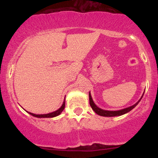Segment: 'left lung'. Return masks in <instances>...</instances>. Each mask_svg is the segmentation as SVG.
<instances>
[{"instance_id":"8db88e82","label":"left lung","mask_w":158,"mask_h":158,"mask_svg":"<svg viewBox=\"0 0 158 158\" xmlns=\"http://www.w3.org/2000/svg\"><path fill=\"white\" fill-rule=\"evenodd\" d=\"M143 94H144V93H143ZM143 96H142V97H141L140 99H139L138 102H137V103H135V104L134 105V106L128 107V108H124V109L119 110H106L101 109V108H99V107H97V106H96V104L94 102L93 99H92L91 95H90V92H89L90 106H91L92 109H93L94 111H95V113L97 114L98 115L102 116V117H117V116H121V115H123V114H125L128 113V112H129L130 110H131L132 109H133V108H135V107H136V106H137V105L139 102V101L141 100V99H142Z\"/></svg>"}]
</instances>
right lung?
Wrapping results in <instances>:
<instances>
[{"label":"right lung","instance_id":"add662e5","mask_svg":"<svg viewBox=\"0 0 158 158\" xmlns=\"http://www.w3.org/2000/svg\"><path fill=\"white\" fill-rule=\"evenodd\" d=\"M64 107H65V99L64 100V102H63V104L62 106H61V108H59V109L56 110V111L52 112V113H49L47 114H35L30 113V112H28V113L31 114V115L33 116V117H38V118H50V117H56V116L59 115V114L62 112V110L64 109Z\"/></svg>","mask_w":158,"mask_h":158}]
</instances>
